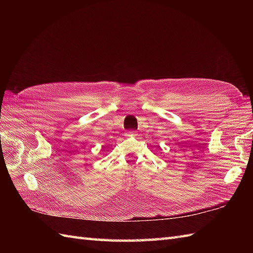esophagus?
<instances>
[{"label":"esophagus","instance_id":"obj_1","mask_svg":"<svg viewBox=\"0 0 253 253\" xmlns=\"http://www.w3.org/2000/svg\"><path fill=\"white\" fill-rule=\"evenodd\" d=\"M125 135L126 137H135L137 134L135 132H126Z\"/></svg>","mask_w":253,"mask_h":253}]
</instances>
